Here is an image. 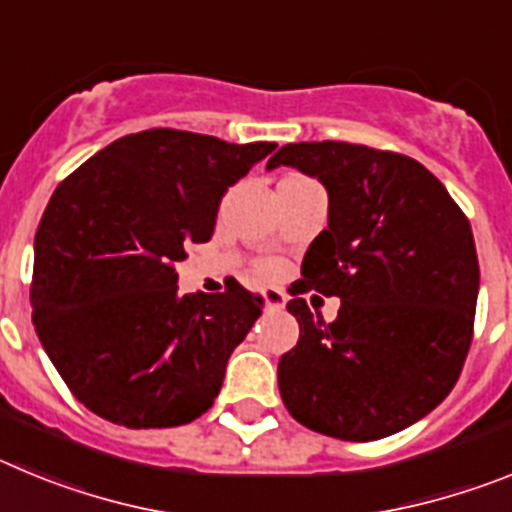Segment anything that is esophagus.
<instances>
[{
  "label": "esophagus",
  "mask_w": 512,
  "mask_h": 512,
  "mask_svg": "<svg viewBox=\"0 0 512 512\" xmlns=\"http://www.w3.org/2000/svg\"><path fill=\"white\" fill-rule=\"evenodd\" d=\"M261 300H264V305L271 307V310H282V307L287 305V292L277 287H266L261 289Z\"/></svg>",
  "instance_id": "1"
}]
</instances>
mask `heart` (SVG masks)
<instances>
[{
  "mask_svg": "<svg viewBox=\"0 0 512 512\" xmlns=\"http://www.w3.org/2000/svg\"><path fill=\"white\" fill-rule=\"evenodd\" d=\"M279 269H282V266H279L277 261H261L259 264L261 277H274V274H279Z\"/></svg>",
  "mask_w": 512,
  "mask_h": 512,
  "instance_id": "1",
  "label": "heart"
}]
</instances>
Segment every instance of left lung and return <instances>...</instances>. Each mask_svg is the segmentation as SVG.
Returning <instances> with one entry per match:
<instances>
[{"label": "left lung", "instance_id": "obj_1", "mask_svg": "<svg viewBox=\"0 0 512 512\" xmlns=\"http://www.w3.org/2000/svg\"><path fill=\"white\" fill-rule=\"evenodd\" d=\"M328 189V228L310 243L287 310L300 341L279 359L289 415L343 441H377L431 413L469 354L479 292L472 225L415 158L359 143H289ZM342 297L333 324L299 297Z\"/></svg>", "mask_w": 512, "mask_h": 512}]
</instances>
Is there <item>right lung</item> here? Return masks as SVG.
<instances>
[{
  "instance_id": "1",
  "label": "right lung",
  "mask_w": 512,
  "mask_h": 512,
  "mask_svg": "<svg viewBox=\"0 0 512 512\" xmlns=\"http://www.w3.org/2000/svg\"><path fill=\"white\" fill-rule=\"evenodd\" d=\"M274 148L153 128L58 184L35 233L30 305L84 408L125 428H171L212 408L261 297L235 279L217 295H179L176 261L210 241L223 194Z\"/></svg>"
}]
</instances>
